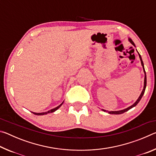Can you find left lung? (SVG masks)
Returning a JSON list of instances; mask_svg holds the SVG:
<instances>
[{"label": "left lung", "mask_w": 156, "mask_h": 156, "mask_svg": "<svg viewBox=\"0 0 156 156\" xmlns=\"http://www.w3.org/2000/svg\"><path fill=\"white\" fill-rule=\"evenodd\" d=\"M129 41H130V43H131L132 44H133V46H135V44H134L133 41H132L131 38H129ZM138 54H139L141 64H142V67H143V69H144V74H145V76H144V89H143V90H142V93H141V94H140V97L138 98V99L137 100V101H136V102H135V103H134L133 105H131V106H130V107H128V108H126V109H123V110H121V111H117V112H108V113H110V114H121V113H125V112H127V111H129V109H131V108H133V107H135V106H136L137 105H138V103L140 102V100H141L142 96H143V94H144L145 89H146V86H147V76H146V72H145L144 67V63H143V62H142L141 56H140V55L139 53H138ZM102 111H104V112H107V111L105 110V109H102Z\"/></svg>", "instance_id": "8db88e82"}]
</instances>
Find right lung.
Returning <instances> with one entry per match:
<instances>
[{
    "label": "right lung",
    "mask_w": 156,
    "mask_h": 156,
    "mask_svg": "<svg viewBox=\"0 0 156 156\" xmlns=\"http://www.w3.org/2000/svg\"><path fill=\"white\" fill-rule=\"evenodd\" d=\"M62 103H63V102H62L61 104H60L59 106H58L57 107H56V108H54V109H51V110H49V111H48V112H43V113H34V112H32L34 114H35V115H44V114H47V113H52V112H55V111L56 110H57L58 109V108L61 106V105H62Z\"/></svg>",
    "instance_id": "add662e5"
}]
</instances>
